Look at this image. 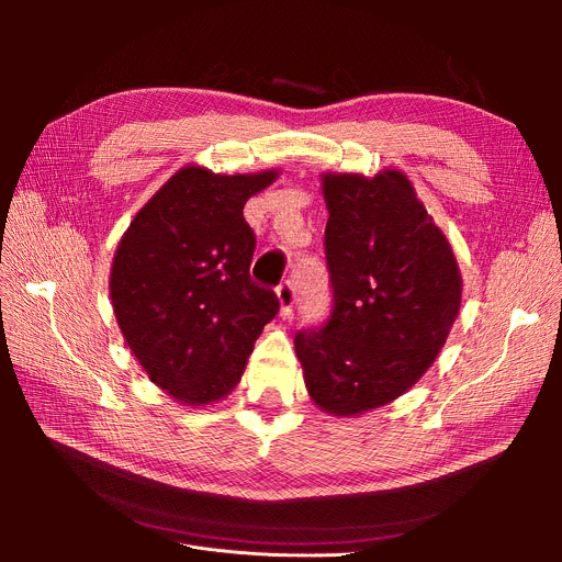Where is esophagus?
Masks as SVG:
<instances>
[{
    "mask_svg": "<svg viewBox=\"0 0 562 562\" xmlns=\"http://www.w3.org/2000/svg\"><path fill=\"white\" fill-rule=\"evenodd\" d=\"M277 297H279V314L283 318L293 316V304H295V285L291 281H285L277 288Z\"/></svg>",
    "mask_w": 562,
    "mask_h": 562,
    "instance_id": "34e87169",
    "label": "esophagus"
}]
</instances>
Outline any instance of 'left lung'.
<instances>
[{
    "mask_svg": "<svg viewBox=\"0 0 562 562\" xmlns=\"http://www.w3.org/2000/svg\"><path fill=\"white\" fill-rule=\"evenodd\" d=\"M321 190L333 314L295 335V353L314 405L359 417L431 368L462 304V274L405 173H323Z\"/></svg>",
    "mask_w": 562,
    "mask_h": 562,
    "instance_id": "8db88e82",
    "label": "left lung"
}]
</instances>
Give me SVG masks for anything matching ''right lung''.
I'll return each mask as SVG.
<instances>
[{
	"label": "right lung",
	"instance_id": "obj_1",
	"mask_svg": "<svg viewBox=\"0 0 562 562\" xmlns=\"http://www.w3.org/2000/svg\"><path fill=\"white\" fill-rule=\"evenodd\" d=\"M279 171L184 166L135 213L116 246L110 297L147 378L182 405L223 401L239 384L277 295L250 281L246 201Z\"/></svg>",
	"mask_w": 562,
	"mask_h": 562
}]
</instances>
